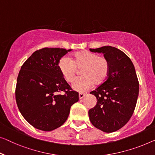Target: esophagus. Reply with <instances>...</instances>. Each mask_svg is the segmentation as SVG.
<instances>
[{
	"label": "esophagus",
	"instance_id": "esophagus-1",
	"mask_svg": "<svg viewBox=\"0 0 155 155\" xmlns=\"http://www.w3.org/2000/svg\"><path fill=\"white\" fill-rule=\"evenodd\" d=\"M85 94L84 93H79V94H78V97H79V99L81 100V99H83L85 97Z\"/></svg>",
	"mask_w": 155,
	"mask_h": 155
}]
</instances>
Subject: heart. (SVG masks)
<instances>
[{
	"mask_svg": "<svg viewBox=\"0 0 155 155\" xmlns=\"http://www.w3.org/2000/svg\"><path fill=\"white\" fill-rule=\"evenodd\" d=\"M58 70L67 82H71L81 69V74L74 81L72 87L78 92H85L91 88L94 82L101 84L107 80L110 65L107 58L98 55L88 51H78L73 54L72 60L67 56L62 57L58 62Z\"/></svg>",
	"mask_w": 155,
	"mask_h": 155,
	"instance_id": "b5f03b06",
	"label": "heart"
}]
</instances>
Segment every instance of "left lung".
<instances>
[{
  "instance_id": "obj_1",
  "label": "left lung",
  "mask_w": 155,
  "mask_h": 155,
  "mask_svg": "<svg viewBox=\"0 0 155 155\" xmlns=\"http://www.w3.org/2000/svg\"><path fill=\"white\" fill-rule=\"evenodd\" d=\"M104 54L109 63L108 77L91 92L97 104L89 110L91 123L107 133L114 132L125 125L134 111L139 91V83L130 58L118 48L105 46L90 48Z\"/></svg>"
}]
</instances>
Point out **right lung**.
<instances>
[{"instance_id":"add662e5","label":"right lung","mask_w":155,"mask_h":155,"mask_svg":"<svg viewBox=\"0 0 155 155\" xmlns=\"http://www.w3.org/2000/svg\"><path fill=\"white\" fill-rule=\"evenodd\" d=\"M71 51L43 48L35 51L21 68L15 90L18 110L27 122L49 131L63 125L70 108L79 100L58 70L60 59ZM63 91L61 95L59 92Z\"/></svg>"}]
</instances>
